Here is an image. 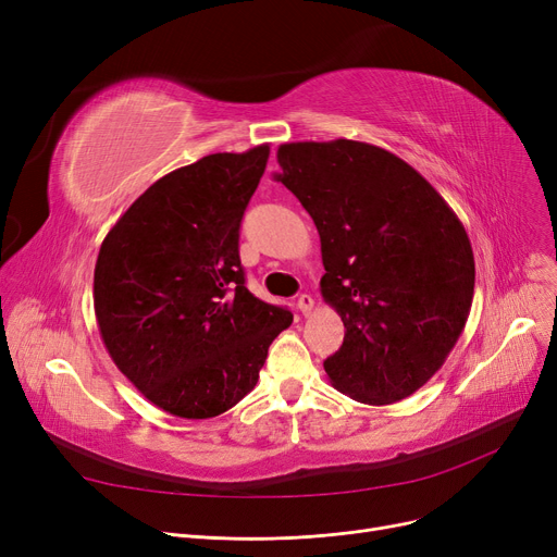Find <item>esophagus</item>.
Wrapping results in <instances>:
<instances>
[{"label":"esophagus","mask_w":557,"mask_h":557,"mask_svg":"<svg viewBox=\"0 0 557 557\" xmlns=\"http://www.w3.org/2000/svg\"><path fill=\"white\" fill-rule=\"evenodd\" d=\"M313 305H315V300H313L309 294L298 296V309H300L302 315H309V313L313 311Z\"/></svg>","instance_id":"34e87169"}]
</instances>
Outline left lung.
I'll list each match as a JSON object with an SVG mask.
<instances>
[{"instance_id": "left-lung-1", "label": "left lung", "mask_w": 557, "mask_h": 557, "mask_svg": "<svg viewBox=\"0 0 557 557\" xmlns=\"http://www.w3.org/2000/svg\"><path fill=\"white\" fill-rule=\"evenodd\" d=\"M277 181L320 234L323 300L345 325L325 372L336 391L395 404L443 368L474 298L470 237L431 183L355 139L290 141Z\"/></svg>"}]
</instances>
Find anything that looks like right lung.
Listing matches in <instances>:
<instances>
[{"mask_svg": "<svg viewBox=\"0 0 557 557\" xmlns=\"http://www.w3.org/2000/svg\"><path fill=\"white\" fill-rule=\"evenodd\" d=\"M269 153L259 144L162 175L101 244L99 334L114 366L169 416L208 420L239 404L294 323L250 294L239 259V225Z\"/></svg>", "mask_w": 557, "mask_h": 557, "instance_id": "right-lung-1", "label": "right lung"}]
</instances>
